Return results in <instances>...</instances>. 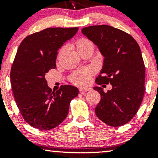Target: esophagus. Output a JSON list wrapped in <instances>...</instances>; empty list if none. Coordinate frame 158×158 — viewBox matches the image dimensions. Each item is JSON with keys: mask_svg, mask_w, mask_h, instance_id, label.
Instances as JSON below:
<instances>
[{"mask_svg": "<svg viewBox=\"0 0 158 158\" xmlns=\"http://www.w3.org/2000/svg\"><path fill=\"white\" fill-rule=\"evenodd\" d=\"M79 90H80L81 92H87L91 90V88H90V87H88V88H79Z\"/></svg>", "mask_w": 158, "mask_h": 158, "instance_id": "34e87169", "label": "esophagus"}]
</instances>
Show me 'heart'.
<instances>
[{
  "label": "heart",
  "mask_w": 158,
  "mask_h": 158,
  "mask_svg": "<svg viewBox=\"0 0 158 158\" xmlns=\"http://www.w3.org/2000/svg\"><path fill=\"white\" fill-rule=\"evenodd\" d=\"M91 44V42L89 41V40L86 39H81L78 40L77 42V48L78 49H80L83 47L86 46V45ZM90 73H91V71L90 70H85V71H81L78 72V73H75L72 77L71 80L73 83L77 85H83L85 84L87 81H88L89 78L90 77Z\"/></svg>",
  "instance_id": "heart-1"
}]
</instances>
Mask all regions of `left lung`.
<instances>
[{"label": "left lung", "instance_id": "1", "mask_svg": "<svg viewBox=\"0 0 158 158\" xmlns=\"http://www.w3.org/2000/svg\"><path fill=\"white\" fill-rule=\"evenodd\" d=\"M81 32L104 57L96 82L112 85L106 93L100 87L94 88L101 95L95 113L108 126H123L135 117L144 95L146 73L140 48L131 35L108 25L85 27Z\"/></svg>", "mask_w": 158, "mask_h": 158}]
</instances>
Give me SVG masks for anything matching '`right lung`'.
Here are the masks:
<instances>
[{"mask_svg": "<svg viewBox=\"0 0 158 158\" xmlns=\"http://www.w3.org/2000/svg\"><path fill=\"white\" fill-rule=\"evenodd\" d=\"M79 28H47L21 41L10 72L17 106L27 123L40 130H50L68 114L70 101L79 94L72 85H61L56 92L48 85L45 73L56 68L58 50L76 35Z\"/></svg>", "mask_w": 158, "mask_h": 158, "instance_id": "obj_1", "label": "right lung"}]
</instances>
